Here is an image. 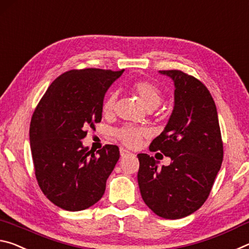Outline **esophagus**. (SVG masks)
Masks as SVG:
<instances>
[{"label": "esophagus", "mask_w": 249, "mask_h": 249, "mask_svg": "<svg viewBox=\"0 0 249 249\" xmlns=\"http://www.w3.org/2000/svg\"><path fill=\"white\" fill-rule=\"evenodd\" d=\"M128 154H131V152L129 151V150H127V149H124V148H120V156L124 158V157H127Z\"/></svg>", "instance_id": "obj_1"}]
</instances>
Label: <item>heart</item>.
<instances>
[{"mask_svg":"<svg viewBox=\"0 0 249 249\" xmlns=\"http://www.w3.org/2000/svg\"><path fill=\"white\" fill-rule=\"evenodd\" d=\"M130 90L134 95L139 97L148 109H154L158 107L162 100V91L157 84L153 81L140 79L130 85ZM117 100V93H109L107 98L104 100L103 112L105 115H111L115 110V105ZM116 137L122 143L130 148H136L141 143L144 138L148 137V131L144 128L133 127V125H122L121 128L116 130Z\"/></svg>","mask_w":249,"mask_h":249,"instance_id":"heart-1","label":"heart"}]
</instances>
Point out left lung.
Masks as SVG:
<instances>
[{
	"label": "left lung",
	"mask_w": 249,
	"mask_h": 249,
	"mask_svg": "<svg viewBox=\"0 0 249 249\" xmlns=\"http://www.w3.org/2000/svg\"><path fill=\"white\" fill-rule=\"evenodd\" d=\"M174 81V109L150 151L170 157V165L139 153L141 196L158 216L178 219L194 213L209 197L223 161L216 106L209 89L177 69L160 71Z\"/></svg>",
	"instance_id": "8db88e82"
}]
</instances>
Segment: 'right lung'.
<instances>
[{"label": "right lung", "instance_id": "obj_1", "mask_svg": "<svg viewBox=\"0 0 249 249\" xmlns=\"http://www.w3.org/2000/svg\"><path fill=\"white\" fill-rule=\"evenodd\" d=\"M124 69H72L53 81L33 113L30 142L35 177L52 203L77 212L103 197L119 160L117 145L95 153L80 140L101 121L104 97Z\"/></svg>", "mask_w": 249, "mask_h": 249}]
</instances>
